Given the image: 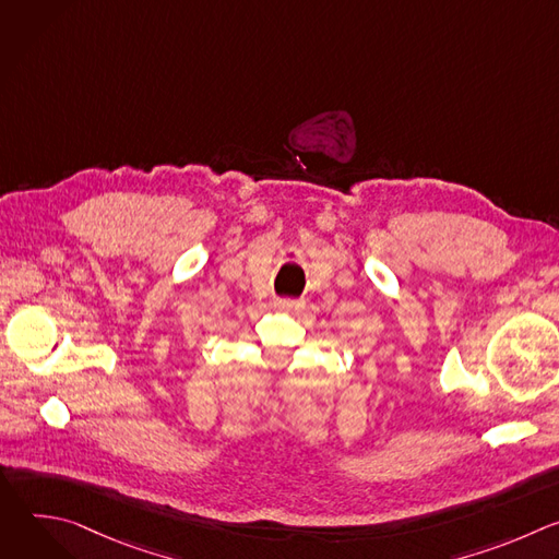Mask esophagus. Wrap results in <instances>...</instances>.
<instances>
[{"label":"esophagus","instance_id":"obj_1","mask_svg":"<svg viewBox=\"0 0 559 559\" xmlns=\"http://www.w3.org/2000/svg\"><path fill=\"white\" fill-rule=\"evenodd\" d=\"M274 307L278 311H300L305 307V300H294V298H278L274 300Z\"/></svg>","mask_w":559,"mask_h":559}]
</instances>
